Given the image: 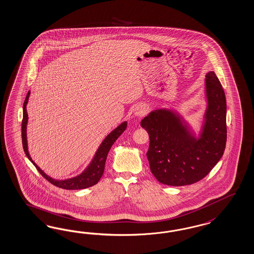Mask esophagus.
I'll list each match as a JSON object with an SVG mask.
<instances>
[{
    "instance_id": "obj_1",
    "label": "esophagus",
    "mask_w": 254,
    "mask_h": 254,
    "mask_svg": "<svg viewBox=\"0 0 254 254\" xmlns=\"http://www.w3.org/2000/svg\"><path fill=\"white\" fill-rule=\"evenodd\" d=\"M145 113H146V110H145L144 107H137V108L135 109V111H134V114L136 115V116H138V117H141V116L145 115Z\"/></svg>"
}]
</instances>
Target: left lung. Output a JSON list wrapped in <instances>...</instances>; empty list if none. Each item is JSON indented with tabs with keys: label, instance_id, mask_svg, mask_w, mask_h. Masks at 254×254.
Here are the masks:
<instances>
[{
	"label": "left lung",
	"instance_id": "8db88e82",
	"mask_svg": "<svg viewBox=\"0 0 254 254\" xmlns=\"http://www.w3.org/2000/svg\"><path fill=\"white\" fill-rule=\"evenodd\" d=\"M206 109L196 136L177 111L160 108L141 121L149 135L150 171L169 186L193 184L204 179L223 155L226 138V99L213 71L205 74Z\"/></svg>",
	"mask_w": 254,
	"mask_h": 254
}]
</instances>
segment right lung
<instances>
[{
	"label": "right lung",
	"mask_w": 254,
	"mask_h": 254,
	"mask_svg": "<svg viewBox=\"0 0 254 254\" xmlns=\"http://www.w3.org/2000/svg\"><path fill=\"white\" fill-rule=\"evenodd\" d=\"M30 91L27 93V96L25 99L23 104V120L21 124V136H22V146L24 149L25 154L29 158V160L33 163V165L36 167V169L39 171L42 176L49 182L59 188L64 189V190H81V189L89 188L96 183H98L99 180L102 178L104 171H105V164L107 161V154L114 144L115 141L122 135L123 131L127 128V122H123L120 124L116 129L111 131L104 141L101 143L97 151L95 152V155L92 158L90 164L87 166V168L83 172L71 179L67 180H58L50 178L46 173L42 170L41 168L35 164L32 160L29 150H28V142H27V123H28V113H27V104L30 97Z\"/></svg>",
	"instance_id": "obj_1"
}]
</instances>
